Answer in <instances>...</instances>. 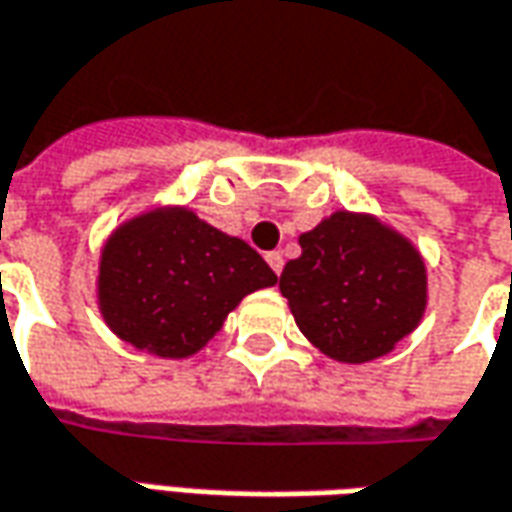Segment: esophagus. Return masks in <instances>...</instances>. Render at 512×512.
<instances>
[{
  "mask_svg": "<svg viewBox=\"0 0 512 512\" xmlns=\"http://www.w3.org/2000/svg\"><path fill=\"white\" fill-rule=\"evenodd\" d=\"M266 263L272 266L274 274L283 272V255H280V252H269V255H266Z\"/></svg>",
  "mask_w": 512,
  "mask_h": 512,
  "instance_id": "1",
  "label": "esophagus"
}]
</instances>
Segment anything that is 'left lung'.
Wrapping results in <instances>:
<instances>
[{
  "instance_id": "8db88e82",
  "label": "left lung",
  "mask_w": 512,
  "mask_h": 512,
  "mask_svg": "<svg viewBox=\"0 0 512 512\" xmlns=\"http://www.w3.org/2000/svg\"><path fill=\"white\" fill-rule=\"evenodd\" d=\"M280 274L300 331L337 362H371L408 337L428 306L425 260L374 215L334 212L300 235Z\"/></svg>"
}]
</instances>
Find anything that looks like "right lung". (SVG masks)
<instances>
[{
	"instance_id": "1",
	"label": "right lung",
	"mask_w": 512,
	"mask_h": 512,
	"mask_svg": "<svg viewBox=\"0 0 512 512\" xmlns=\"http://www.w3.org/2000/svg\"><path fill=\"white\" fill-rule=\"evenodd\" d=\"M277 274L246 240L223 235L186 206L121 223L98 263V309L124 343L164 360L201 351L229 311Z\"/></svg>"
}]
</instances>
